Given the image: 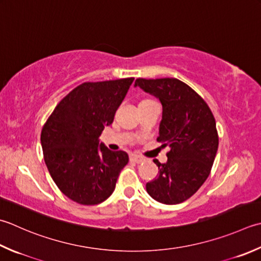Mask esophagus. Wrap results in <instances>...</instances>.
<instances>
[{"label":"esophagus","instance_id":"1","mask_svg":"<svg viewBox=\"0 0 261 261\" xmlns=\"http://www.w3.org/2000/svg\"><path fill=\"white\" fill-rule=\"evenodd\" d=\"M144 161H145L144 158L140 157V156L130 155V162H132V163H137V164H140V163H142Z\"/></svg>","mask_w":261,"mask_h":261}]
</instances>
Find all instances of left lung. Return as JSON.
I'll use <instances>...</instances> for the list:
<instances>
[{
	"instance_id": "left-lung-1",
	"label": "left lung",
	"mask_w": 261,
	"mask_h": 261,
	"mask_svg": "<svg viewBox=\"0 0 261 261\" xmlns=\"http://www.w3.org/2000/svg\"><path fill=\"white\" fill-rule=\"evenodd\" d=\"M161 100L163 115L158 142L170 147L167 162L146 185L156 201L176 205L195 195L211 173L218 148L216 122L207 103L175 78L136 80L135 87Z\"/></svg>"
}]
</instances>
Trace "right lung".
Returning <instances> with one entry per match:
<instances>
[{"label":"right lung","instance_id":"obj_1","mask_svg":"<svg viewBox=\"0 0 261 261\" xmlns=\"http://www.w3.org/2000/svg\"><path fill=\"white\" fill-rule=\"evenodd\" d=\"M134 80L81 84L56 105L43 126L46 166L55 185L74 202L90 206L106 200L129 162L125 151L99 144V136L113 123Z\"/></svg>","mask_w":261,"mask_h":261}]
</instances>
